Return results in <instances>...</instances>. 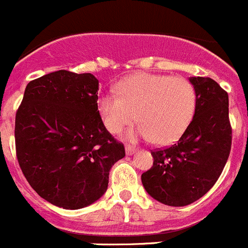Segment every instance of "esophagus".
Here are the masks:
<instances>
[{"instance_id":"esophagus-1","label":"esophagus","mask_w":248,"mask_h":248,"mask_svg":"<svg viewBox=\"0 0 248 248\" xmlns=\"http://www.w3.org/2000/svg\"><path fill=\"white\" fill-rule=\"evenodd\" d=\"M125 150H126V154H128V155H132V154H134L135 152H138V149H137V148L130 147V145H126Z\"/></svg>"}]
</instances>
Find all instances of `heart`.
<instances>
[{
  "label": "heart",
  "instance_id": "obj_1",
  "mask_svg": "<svg viewBox=\"0 0 248 248\" xmlns=\"http://www.w3.org/2000/svg\"><path fill=\"white\" fill-rule=\"evenodd\" d=\"M116 93L98 98L104 125L118 134L138 118L129 138L153 139L158 144L173 143L183 134L196 110V92L185 78L138 73L118 82ZM137 115L135 116V114Z\"/></svg>",
  "mask_w": 248,
  "mask_h": 248
}]
</instances>
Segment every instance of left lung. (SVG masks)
<instances>
[{
  "mask_svg": "<svg viewBox=\"0 0 248 248\" xmlns=\"http://www.w3.org/2000/svg\"><path fill=\"white\" fill-rule=\"evenodd\" d=\"M196 92L193 119L177 143L152 150L153 167L141 174L145 190L173 207L200 200L219 178L232 144L228 94L211 78H190Z\"/></svg>",
  "mask_w": 248,
  "mask_h": 248,
  "instance_id": "obj_1",
  "label": "left lung"
}]
</instances>
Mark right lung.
Here are the masks:
<instances>
[{"label": "right lung", "instance_id": "add662e5", "mask_svg": "<svg viewBox=\"0 0 248 248\" xmlns=\"http://www.w3.org/2000/svg\"><path fill=\"white\" fill-rule=\"evenodd\" d=\"M92 74L59 70L30 81L15 120L16 156L36 193L65 209L98 201L109 170L125 156L98 110Z\"/></svg>", "mask_w": 248, "mask_h": 248}]
</instances>
